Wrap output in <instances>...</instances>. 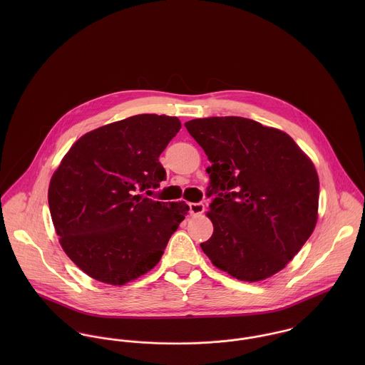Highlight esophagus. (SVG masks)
Wrapping results in <instances>:
<instances>
[{
  "label": "esophagus",
  "mask_w": 365,
  "mask_h": 365,
  "mask_svg": "<svg viewBox=\"0 0 365 365\" xmlns=\"http://www.w3.org/2000/svg\"><path fill=\"white\" fill-rule=\"evenodd\" d=\"M205 210V205L202 202H191L190 204V213L191 215H201Z\"/></svg>",
  "instance_id": "34e87169"
}]
</instances>
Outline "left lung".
Returning a JSON list of instances; mask_svg holds the SVG:
<instances>
[{"instance_id":"8db88e82","label":"left lung","mask_w":365,"mask_h":365,"mask_svg":"<svg viewBox=\"0 0 365 365\" xmlns=\"http://www.w3.org/2000/svg\"><path fill=\"white\" fill-rule=\"evenodd\" d=\"M204 149L213 235L201 243L215 267L256 282L281 271L317 220L319 177L291 136L240 116L185 122Z\"/></svg>"}]
</instances>
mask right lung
Returning a JSON list of instances; mask_svg holds the SVG:
<instances>
[{
    "instance_id": "obj_1",
    "label": "right lung",
    "mask_w": 365,
    "mask_h": 365,
    "mask_svg": "<svg viewBox=\"0 0 365 365\" xmlns=\"http://www.w3.org/2000/svg\"><path fill=\"white\" fill-rule=\"evenodd\" d=\"M181 129L175 116L143 113L81 136L49 185V209L64 253L91 278L123 285L150 271L190 207L138 192L160 187L158 157Z\"/></svg>"
}]
</instances>
